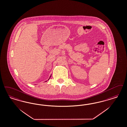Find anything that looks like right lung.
Returning <instances> with one entry per match:
<instances>
[{"label":"right lung","instance_id":"add662e5","mask_svg":"<svg viewBox=\"0 0 127 127\" xmlns=\"http://www.w3.org/2000/svg\"><path fill=\"white\" fill-rule=\"evenodd\" d=\"M51 76H50V78H49V79H48V80H49V79H50V77H51Z\"/></svg>","mask_w":127,"mask_h":127}]
</instances>
